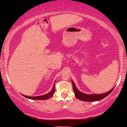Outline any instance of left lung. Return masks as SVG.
Segmentation results:
<instances>
[{"label": "left lung", "mask_w": 127, "mask_h": 127, "mask_svg": "<svg viewBox=\"0 0 127 127\" xmlns=\"http://www.w3.org/2000/svg\"><path fill=\"white\" fill-rule=\"evenodd\" d=\"M72 83L73 84V87L74 95H75L76 98L79 99V100L86 102H94L101 100L104 98H105L106 96H107L108 95L110 94L114 88L113 87L110 91H107L106 93L102 94H87L81 93V92L79 91L77 88H76L75 84H74V83L72 80Z\"/></svg>", "instance_id": "1"}]
</instances>
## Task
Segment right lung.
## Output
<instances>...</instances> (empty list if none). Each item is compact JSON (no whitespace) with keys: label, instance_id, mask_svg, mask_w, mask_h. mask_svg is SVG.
Masks as SVG:
<instances>
[{"label":"right lung","instance_id":"right-lung-1","mask_svg":"<svg viewBox=\"0 0 127 127\" xmlns=\"http://www.w3.org/2000/svg\"><path fill=\"white\" fill-rule=\"evenodd\" d=\"M55 93V83L54 84L53 87L52 88L51 91L48 93L47 94L41 95V96H26V95H23L24 96L26 97V98L31 99H34V100H46L48 99V98H50V97H51L54 95V94Z\"/></svg>","mask_w":127,"mask_h":127}]
</instances>
